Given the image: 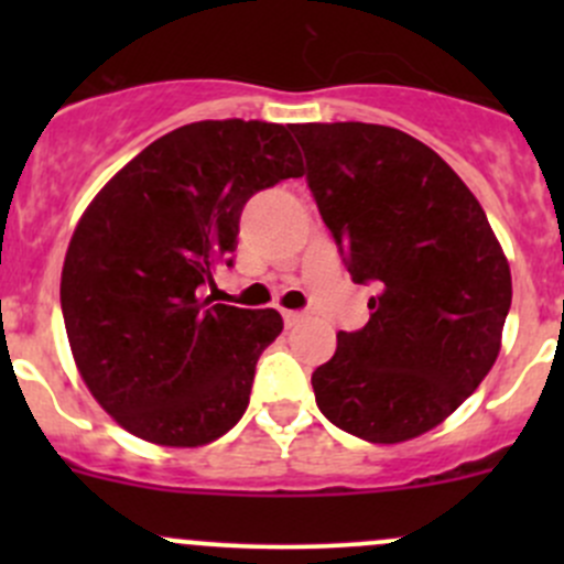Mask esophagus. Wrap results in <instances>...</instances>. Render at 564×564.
<instances>
[{"label": "esophagus", "instance_id": "esophagus-1", "mask_svg": "<svg viewBox=\"0 0 564 564\" xmlns=\"http://www.w3.org/2000/svg\"><path fill=\"white\" fill-rule=\"evenodd\" d=\"M303 318L305 314H300V311H283V324H286V327H297Z\"/></svg>", "mask_w": 564, "mask_h": 564}]
</instances>
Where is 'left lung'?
<instances>
[{"instance_id": "left-lung-1", "label": "left lung", "mask_w": 564, "mask_h": 564, "mask_svg": "<svg viewBox=\"0 0 564 564\" xmlns=\"http://www.w3.org/2000/svg\"><path fill=\"white\" fill-rule=\"evenodd\" d=\"M324 226L371 318L311 377L324 417L366 442L453 414L499 355L513 283L480 202L423 141L388 124H292Z\"/></svg>"}]
</instances>
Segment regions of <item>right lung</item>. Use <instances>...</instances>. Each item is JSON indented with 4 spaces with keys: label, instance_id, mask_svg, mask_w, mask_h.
Masks as SVG:
<instances>
[{
    "label": "right lung",
    "instance_id": "obj_1",
    "mask_svg": "<svg viewBox=\"0 0 564 564\" xmlns=\"http://www.w3.org/2000/svg\"><path fill=\"white\" fill-rule=\"evenodd\" d=\"M292 128L204 119L152 141L95 196L62 267V316L89 392L133 436L198 447L248 409L278 311L198 300L231 267L253 193L303 174Z\"/></svg>",
    "mask_w": 564,
    "mask_h": 564
}]
</instances>
